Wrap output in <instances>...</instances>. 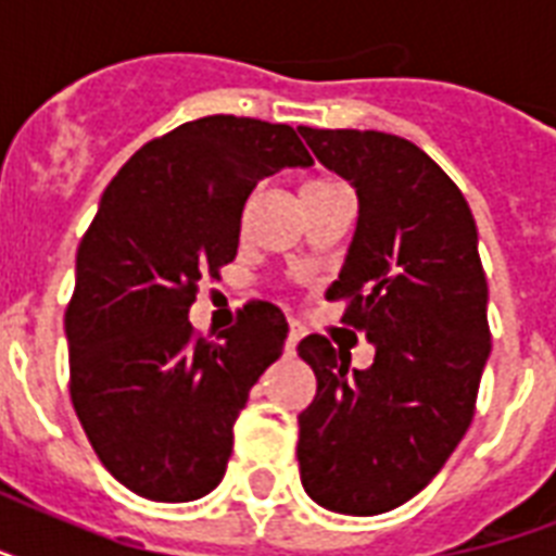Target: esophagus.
I'll return each mask as SVG.
<instances>
[{"label":"esophagus","instance_id":"1","mask_svg":"<svg viewBox=\"0 0 556 556\" xmlns=\"http://www.w3.org/2000/svg\"><path fill=\"white\" fill-rule=\"evenodd\" d=\"M300 338H303V331L296 329L294 323H291V329H288V338H286V352L288 355H294L296 343H300Z\"/></svg>","mask_w":556,"mask_h":556}]
</instances>
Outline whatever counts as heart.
Segmentation results:
<instances>
[{
  "label": "heart",
  "mask_w": 556,
  "mask_h": 556,
  "mask_svg": "<svg viewBox=\"0 0 556 556\" xmlns=\"http://www.w3.org/2000/svg\"><path fill=\"white\" fill-rule=\"evenodd\" d=\"M334 185H338V181H329V178H314V181H305L303 199H305V195H314V192L329 190V187H334Z\"/></svg>",
  "instance_id": "1"
}]
</instances>
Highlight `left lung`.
<instances>
[{
	"instance_id": "1",
	"label": "left lung",
	"mask_w": 556,
	"mask_h": 556,
	"mask_svg": "<svg viewBox=\"0 0 556 556\" xmlns=\"http://www.w3.org/2000/svg\"><path fill=\"white\" fill-rule=\"evenodd\" d=\"M312 152L352 181L357 230L329 300L375 346L369 369L312 334L296 352L317 395L300 413V479L317 505L375 517L430 484L476 413L491 355L488 279L473 213L413 141L300 126Z\"/></svg>"
}]
</instances>
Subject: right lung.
<instances>
[{
  "instance_id": "1",
  "label": "right lung",
  "mask_w": 556,
  "mask_h": 556,
  "mask_svg": "<svg viewBox=\"0 0 556 556\" xmlns=\"http://www.w3.org/2000/svg\"><path fill=\"white\" fill-rule=\"evenodd\" d=\"M312 164L288 124L207 115L143 143L103 190L65 308L68 392L103 467L143 500L192 502L222 482L288 323L256 300L210 340L187 314L201 279L233 262L256 181Z\"/></svg>"
}]
</instances>
